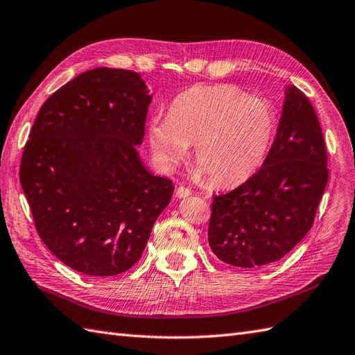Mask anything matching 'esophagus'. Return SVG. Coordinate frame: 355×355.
<instances>
[{"label": "esophagus", "mask_w": 355, "mask_h": 355, "mask_svg": "<svg viewBox=\"0 0 355 355\" xmlns=\"http://www.w3.org/2000/svg\"><path fill=\"white\" fill-rule=\"evenodd\" d=\"M191 194H193V191L190 190V188H187V187H184V185H180V187L176 188V196H178L179 199L188 198V196H191Z\"/></svg>", "instance_id": "34e87169"}]
</instances>
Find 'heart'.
I'll use <instances>...</instances> for the list:
<instances>
[{
  "mask_svg": "<svg viewBox=\"0 0 355 355\" xmlns=\"http://www.w3.org/2000/svg\"><path fill=\"white\" fill-rule=\"evenodd\" d=\"M156 159L173 168L194 144L198 173L216 187L244 182L261 167L277 135L278 118L269 101L232 85L194 86L173 100L168 115L148 121Z\"/></svg>",
  "mask_w": 355,
  "mask_h": 355,
  "instance_id": "heart-1",
  "label": "heart"
}]
</instances>
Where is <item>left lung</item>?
Masks as SVG:
<instances>
[{"label":"left lung","instance_id":"8db88e82","mask_svg":"<svg viewBox=\"0 0 355 355\" xmlns=\"http://www.w3.org/2000/svg\"><path fill=\"white\" fill-rule=\"evenodd\" d=\"M327 184V147L318 115L305 94L290 85L261 168L235 190L214 196L211 250L244 269L279 261L311 230Z\"/></svg>","mask_w":355,"mask_h":355}]
</instances>
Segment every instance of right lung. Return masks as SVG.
<instances>
[{
    "instance_id": "add662e5",
    "label": "right lung",
    "mask_w": 355,
    "mask_h": 355,
    "mask_svg": "<svg viewBox=\"0 0 355 355\" xmlns=\"http://www.w3.org/2000/svg\"><path fill=\"white\" fill-rule=\"evenodd\" d=\"M152 96L135 71L94 68L50 96L24 147L19 182L36 231L91 277L129 270L175 185L137 152Z\"/></svg>"
}]
</instances>
